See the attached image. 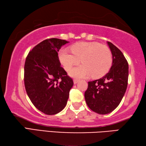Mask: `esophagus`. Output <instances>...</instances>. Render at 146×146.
Wrapping results in <instances>:
<instances>
[{
    "mask_svg": "<svg viewBox=\"0 0 146 146\" xmlns=\"http://www.w3.org/2000/svg\"><path fill=\"white\" fill-rule=\"evenodd\" d=\"M78 81H79L78 79L75 78V79H74V80H73V82H74V84H77V83L78 82Z\"/></svg>",
    "mask_w": 146,
    "mask_h": 146,
    "instance_id": "esophagus-1",
    "label": "esophagus"
}]
</instances>
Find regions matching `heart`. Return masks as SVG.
Segmentation results:
<instances>
[{"mask_svg":"<svg viewBox=\"0 0 146 146\" xmlns=\"http://www.w3.org/2000/svg\"><path fill=\"white\" fill-rule=\"evenodd\" d=\"M71 51L62 49L58 57L66 70H70L80 60L82 64L74 67L70 74L78 78L87 77L92 75L99 78L107 73L112 65V55L110 49L95 42H82L71 47Z\"/></svg>","mask_w":146,"mask_h":146,"instance_id":"obj_1","label":"heart"}]
</instances>
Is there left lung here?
Returning a JSON list of instances; mask_svg holds the SVG:
<instances>
[{
    "label": "left lung",
    "mask_w": 146,
    "mask_h": 146,
    "mask_svg": "<svg viewBox=\"0 0 146 146\" xmlns=\"http://www.w3.org/2000/svg\"><path fill=\"white\" fill-rule=\"evenodd\" d=\"M107 43L113 56L111 67L102 78L88 82L84 93L88 107L100 115L110 113L118 107L126 91L129 75L128 63L122 51L110 42Z\"/></svg>",
    "instance_id": "8db88e82"
}]
</instances>
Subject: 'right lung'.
I'll return each mask as SVG.
<instances>
[{
  "instance_id": "obj_1",
  "label": "right lung",
  "mask_w": 146,
  "mask_h": 146,
  "mask_svg": "<svg viewBox=\"0 0 146 146\" xmlns=\"http://www.w3.org/2000/svg\"><path fill=\"white\" fill-rule=\"evenodd\" d=\"M68 41L44 40L35 46L24 64V85L29 99L39 111L55 115L65 108L73 86L72 78L61 67L58 52Z\"/></svg>"
}]
</instances>
